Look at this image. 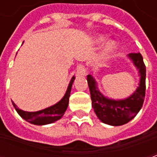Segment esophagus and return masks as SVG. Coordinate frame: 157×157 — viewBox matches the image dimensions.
Masks as SVG:
<instances>
[{
	"mask_svg": "<svg viewBox=\"0 0 157 157\" xmlns=\"http://www.w3.org/2000/svg\"><path fill=\"white\" fill-rule=\"evenodd\" d=\"M76 71H77V75H82V76H84V75H86V74L85 66L82 65V64H79V65H77Z\"/></svg>",
	"mask_w": 157,
	"mask_h": 157,
	"instance_id": "34e87169",
	"label": "esophagus"
}]
</instances>
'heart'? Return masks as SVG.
<instances>
[{
	"label": "heart",
	"mask_w": 157,
	"mask_h": 157,
	"mask_svg": "<svg viewBox=\"0 0 157 157\" xmlns=\"http://www.w3.org/2000/svg\"><path fill=\"white\" fill-rule=\"evenodd\" d=\"M103 40H104V38H103L102 36H100V37H98V39H97V42L101 43V42H103ZM115 48L116 46L113 43H112V42H111V43H109L108 44L106 45L105 47V54L106 55H111V54H113V51L115 50Z\"/></svg>",
	"instance_id": "1"
}]
</instances>
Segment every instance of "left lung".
Wrapping results in <instances>:
<instances>
[{
	"mask_svg": "<svg viewBox=\"0 0 157 157\" xmlns=\"http://www.w3.org/2000/svg\"><path fill=\"white\" fill-rule=\"evenodd\" d=\"M134 65L139 69L140 81V86L133 94L124 100H112L106 98L98 89L95 80L91 75H87L92 108L96 115L104 124L119 126L134 118L141 109L145 96V65L143 57L140 53L128 55Z\"/></svg>",
	"mask_w": 157,
	"mask_h": 157,
	"instance_id": "left-lung-1",
	"label": "left lung"
}]
</instances>
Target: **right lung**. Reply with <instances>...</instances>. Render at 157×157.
Instances as JSON below:
<instances>
[{"label":"right lung","instance_id":"obj_1","mask_svg":"<svg viewBox=\"0 0 157 157\" xmlns=\"http://www.w3.org/2000/svg\"><path fill=\"white\" fill-rule=\"evenodd\" d=\"M74 80H75V76L72 77L64 98L56 104L51 106L49 108L43 109L40 111H37V112H26V111H22L21 109H19L15 103L12 102L13 107L15 108L17 112L18 113L19 115L23 119H25L26 121L29 122L31 124L36 125H44L54 123L61 118L66 111V109L69 104V98L71 96V86Z\"/></svg>","mask_w":157,"mask_h":157}]
</instances>
